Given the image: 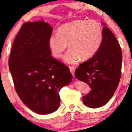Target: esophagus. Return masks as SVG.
Masks as SVG:
<instances>
[{
  "label": "esophagus",
  "mask_w": 132,
  "mask_h": 132,
  "mask_svg": "<svg viewBox=\"0 0 132 132\" xmlns=\"http://www.w3.org/2000/svg\"><path fill=\"white\" fill-rule=\"evenodd\" d=\"M69 70H70L71 73L73 75V76H74V74H75V68L73 67V66H69Z\"/></svg>",
  "instance_id": "esophagus-1"
}]
</instances>
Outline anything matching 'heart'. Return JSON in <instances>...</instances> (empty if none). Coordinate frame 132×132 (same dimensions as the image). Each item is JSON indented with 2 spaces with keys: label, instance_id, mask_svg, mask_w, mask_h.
Listing matches in <instances>:
<instances>
[{
  "label": "heart",
  "instance_id": "1",
  "mask_svg": "<svg viewBox=\"0 0 132 132\" xmlns=\"http://www.w3.org/2000/svg\"><path fill=\"white\" fill-rule=\"evenodd\" d=\"M102 40V28L98 22L78 19L59 26L57 34L50 37L48 44L56 58L62 57L68 45L69 50L63 59L66 63L73 64L81 59L86 61L93 57Z\"/></svg>",
  "mask_w": 132,
  "mask_h": 132
}]
</instances>
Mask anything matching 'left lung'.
Returning <instances> with one entry per match:
<instances>
[{
    "mask_svg": "<svg viewBox=\"0 0 132 132\" xmlns=\"http://www.w3.org/2000/svg\"><path fill=\"white\" fill-rule=\"evenodd\" d=\"M121 54L115 36L105 26L99 50L93 57L79 64L75 71V77L86 82L91 88L82 98L86 106L99 108L113 96L121 77Z\"/></svg>",
    "mask_w": 132,
    "mask_h": 132,
    "instance_id": "obj_1",
    "label": "left lung"
}]
</instances>
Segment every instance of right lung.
Masks as SVG:
<instances>
[{
  "mask_svg": "<svg viewBox=\"0 0 132 132\" xmlns=\"http://www.w3.org/2000/svg\"><path fill=\"white\" fill-rule=\"evenodd\" d=\"M53 27L44 21L24 24L13 43L9 69L20 99L40 115L57 110L59 92L72 81L69 68L53 58L49 47Z\"/></svg>",
  "mask_w": 132,
  "mask_h": 132,
  "instance_id": "1",
  "label": "right lung"
}]
</instances>
